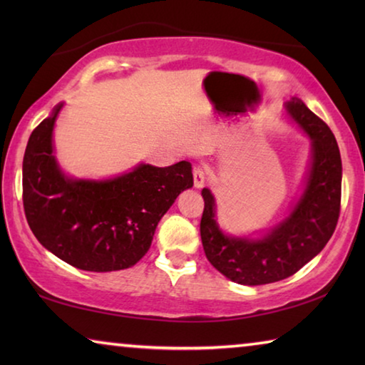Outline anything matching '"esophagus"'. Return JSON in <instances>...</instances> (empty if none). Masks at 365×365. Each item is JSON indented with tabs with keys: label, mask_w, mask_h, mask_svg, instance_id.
Here are the masks:
<instances>
[{
	"label": "esophagus",
	"mask_w": 365,
	"mask_h": 365,
	"mask_svg": "<svg viewBox=\"0 0 365 365\" xmlns=\"http://www.w3.org/2000/svg\"><path fill=\"white\" fill-rule=\"evenodd\" d=\"M205 182H206V174L205 170H202V168H195L193 170V183H195V188H202L205 187Z\"/></svg>",
	"instance_id": "1"
}]
</instances>
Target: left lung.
Wrapping results in <instances>:
<instances>
[{"instance_id": "obj_1", "label": "left lung", "mask_w": 365, "mask_h": 365, "mask_svg": "<svg viewBox=\"0 0 365 365\" xmlns=\"http://www.w3.org/2000/svg\"><path fill=\"white\" fill-rule=\"evenodd\" d=\"M285 110L311 140L304 187L285 219L257 237H235L220 228L211 190L201 191L205 211L200 230L207 261L240 285H265L292 277L324 250L338 222L341 156L335 135L299 98L287 101Z\"/></svg>"}]
</instances>
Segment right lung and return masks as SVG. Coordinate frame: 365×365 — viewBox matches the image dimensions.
<instances>
[{
	"label": "right lung",
	"mask_w": 365,
	"mask_h": 365,
	"mask_svg": "<svg viewBox=\"0 0 365 365\" xmlns=\"http://www.w3.org/2000/svg\"><path fill=\"white\" fill-rule=\"evenodd\" d=\"M59 103L30 135L22 163L24 209L36 240L80 270L113 272L150 250L163 215L193 187L191 164L141 163L120 175L90 180L67 175L54 154Z\"/></svg>",
	"instance_id": "obj_1"
}]
</instances>
